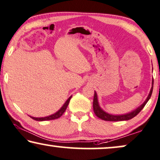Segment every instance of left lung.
Returning a JSON list of instances; mask_svg holds the SVG:
<instances>
[{
    "label": "left lung",
    "instance_id": "left-lung-1",
    "mask_svg": "<svg viewBox=\"0 0 160 160\" xmlns=\"http://www.w3.org/2000/svg\"><path fill=\"white\" fill-rule=\"evenodd\" d=\"M153 70V68H152ZM153 86H154V79H152V88H151L150 92L148 93V97L145 100L143 103L141 105H140L139 107L136 108L135 110H132V111L128 112V113L125 114H121V115H113L108 113V112H105L103 109H102L100 107L99 101H98V97L97 93L96 91H94V97H93V108L94 113L96 114L98 118L102 119L104 121H127L129 119H132L134 117L137 116L139 112L141 111L142 108H144V106L146 105V103L148 102V100L151 98V96L152 94L153 91Z\"/></svg>",
    "mask_w": 160,
    "mask_h": 160
}]
</instances>
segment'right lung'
Here are the masks:
<instances>
[{"label": "right lung", "instance_id": "1", "mask_svg": "<svg viewBox=\"0 0 160 160\" xmlns=\"http://www.w3.org/2000/svg\"><path fill=\"white\" fill-rule=\"evenodd\" d=\"M72 97V96H71V97H69V99H68L67 101L65 102V103L63 104V105L60 108V109L58 110V111L55 112V113L50 115V116H45V117H33V116H29L31 117V118H33V120H36V121H38L53 120V119H57V118H60V117L63 114V112L66 111V109L67 108V106H68V105H69V101H70V99H71Z\"/></svg>", "mask_w": 160, "mask_h": 160}]
</instances>
